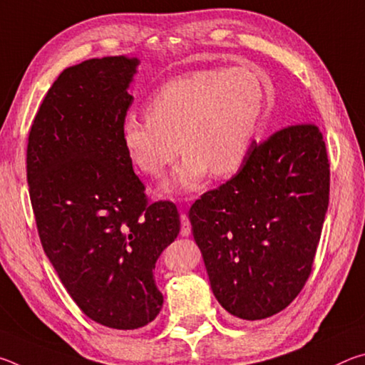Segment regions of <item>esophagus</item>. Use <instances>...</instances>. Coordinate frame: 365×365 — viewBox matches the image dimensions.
<instances>
[{"mask_svg":"<svg viewBox=\"0 0 365 365\" xmlns=\"http://www.w3.org/2000/svg\"><path fill=\"white\" fill-rule=\"evenodd\" d=\"M180 222H182L180 235H182V237H188V235L191 233V224H190L188 215H187V214H182V215H180Z\"/></svg>","mask_w":365,"mask_h":365,"instance_id":"obj_1","label":"esophagus"}]
</instances>
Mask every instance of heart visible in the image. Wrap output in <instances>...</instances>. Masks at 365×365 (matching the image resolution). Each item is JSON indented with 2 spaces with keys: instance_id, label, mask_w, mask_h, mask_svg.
<instances>
[{
  "instance_id": "1",
  "label": "heart",
  "mask_w": 365,
  "mask_h": 365,
  "mask_svg": "<svg viewBox=\"0 0 365 365\" xmlns=\"http://www.w3.org/2000/svg\"><path fill=\"white\" fill-rule=\"evenodd\" d=\"M267 88L250 67H209L169 80L127 117L122 143L135 168L158 178L183 153L169 188L193 190L209 172L228 177L245 164L261 123Z\"/></svg>"
}]
</instances>
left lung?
I'll return each mask as SVG.
<instances>
[{"mask_svg":"<svg viewBox=\"0 0 365 365\" xmlns=\"http://www.w3.org/2000/svg\"><path fill=\"white\" fill-rule=\"evenodd\" d=\"M330 163L314 122L282 127L237 175L190 207L193 238L220 306L243 320L280 312L312 272L329 207Z\"/></svg>","mask_w":365,"mask_h":365,"instance_id":"left-lung-1","label":"left lung"}]
</instances>
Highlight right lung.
<instances>
[{"label":"right lung","instance_id":"obj_1","mask_svg":"<svg viewBox=\"0 0 365 365\" xmlns=\"http://www.w3.org/2000/svg\"><path fill=\"white\" fill-rule=\"evenodd\" d=\"M138 59L67 67L27 143L29 195L43 250L86 317L137 330L163 307L154 264L180 232L172 201L151 202L122 143Z\"/></svg>","mask_w":365,"mask_h":365}]
</instances>
